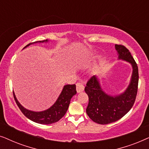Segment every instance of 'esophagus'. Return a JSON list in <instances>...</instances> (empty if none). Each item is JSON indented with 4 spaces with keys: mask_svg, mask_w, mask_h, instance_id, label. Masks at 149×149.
<instances>
[{
    "mask_svg": "<svg viewBox=\"0 0 149 149\" xmlns=\"http://www.w3.org/2000/svg\"><path fill=\"white\" fill-rule=\"evenodd\" d=\"M76 86H77V93L82 92V91H83V90H84V86H83V85L82 84V83H77L76 84Z\"/></svg>",
    "mask_w": 149,
    "mask_h": 149,
    "instance_id": "esophagus-1",
    "label": "esophagus"
}]
</instances>
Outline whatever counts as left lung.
<instances>
[{"mask_svg":"<svg viewBox=\"0 0 149 149\" xmlns=\"http://www.w3.org/2000/svg\"><path fill=\"white\" fill-rule=\"evenodd\" d=\"M118 60L129 62L132 67L130 84L123 93L110 95L102 88L99 79L93 76L85 87L89 103L86 113L93 121L98 124H109L118 121L125 115L133 107L138 91V68L133 57L125 47L115 45Z\"/></svg>","mask_w":149,"mask_h":149,"instance_id":"left-lung-1","label":"left lung"}]
</instances>
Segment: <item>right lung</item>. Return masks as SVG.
Here are the masks:
<instances>
[{"mask_svg":"<svg viewBox=\"0 0 149 149\" xmlns=\"http://www.w3.org/2000/svg\"><path fill=\"white\" fill-rule=\"evenodd\" d=\"M49 40L47 39L41 40V41H36L32 42V44L36 43V42L43 43V42H47ZM32 43L27 45L24 49L27 47H28ZM76 93L77 91L75 84L64 85V87H63L62 92L60 93V94L58 97V99H57L56 102L50 108H49L48 109L39 112L32 111L26 109V108H24L18 102L14 92L13 96L18 107L19 108V109L21 110L22 113L26 117L28 118L30 120H31V121L35 122V123L49 125V124L56 123V122L58 121L59 120L64 117L66 113L67 110L68 109L71 98Z\"/></svg>","mask_w":149,"mask_h":149,"instance_id":"right-lung-1","label":"right lung"}]
</instances>
